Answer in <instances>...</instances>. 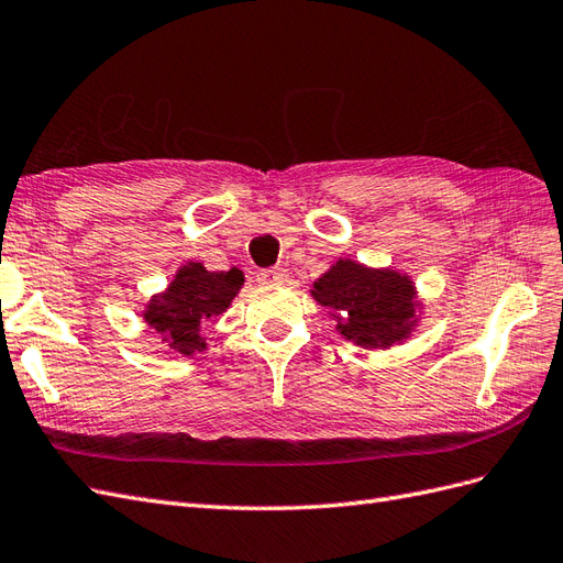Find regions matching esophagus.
I'll use <instances>...</instances> for the list:
<instances>
[{
	"instance_id": "34e87169",
	"label": "esophagus",
	"mask_w": 563,
	"mask_h": 563,
	"mask_svg": "<svg viewBox=\"0 0 563 563\" xmlns=\"http://www.w3.org/2000/svg\"><path fill=\"white\" fill-rule=\"evenodd\" d=\"M256 280H258V283H266V285L285 283V280H287V271H285V268H264V271L256 276Z\"/></svg>"
}]
</instances>
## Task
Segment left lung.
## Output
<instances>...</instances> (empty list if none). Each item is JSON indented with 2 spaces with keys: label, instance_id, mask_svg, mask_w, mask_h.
<instances>
[{
  "label": "left lung",
  "instance_id": "8db88e82",
  "mask_svg": "<svg viewBox=\"0 0 563 563\" xmlns=\"http://www.w3.org/2000/svg\"><path fill=\"white\" fill-rule=\"evenodd\" d=\"M311 295L333 311L340 335L358 347H393L416 325L413 283L393 268H366L340 258L313 283Z\"/></svg>",
  "mask_w": 563,
  "mask_h": 563
}]
</instances>
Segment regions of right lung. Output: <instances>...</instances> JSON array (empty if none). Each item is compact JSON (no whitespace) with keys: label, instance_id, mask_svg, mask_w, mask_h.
<instances>
[{"label":"right lung","instance_id":"add662e5","mask_svg":"<svg viewBox=\"0 0 563 563\" xmlns=\"http://www.w3.org/2000/svg\"><path fill=\"white\" fill-rule=\"evenodd\" d=\"M244 276L240 268L207 271L201 264H185L166 292L150 299L144 321L154 328L170 350L192 354L207 350L201 323L223 313L240 292Z\"/></svg>","mask_w":563,"mask_h":563}]
</instances>
